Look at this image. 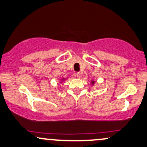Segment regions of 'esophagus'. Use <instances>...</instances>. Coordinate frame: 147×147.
<instances>
[{
	"label": "esophagus",
	"instance_id": "obj_1",
	"mask_svg": "<svg viewBox=\"0 0 147 147\" xmlns=\"http://www.w3.org/2000/svg\"><path fill=\"white\" fill-rule=\"evenodd\" d=\"M77 78H79V79H80L81 77H82V72H77Z\"/></svg>",
	"mask_w": 147,
	"mask_h": 147
}]
</instances>
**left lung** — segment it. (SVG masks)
<instances>
[{
    "instance_id": "left-lung-1",
    "label": "left lung",
    "mask_w": 147,
    "mask_h": 147,
    "mask_svg": "<svg viewBox=\"0 0 147 147\" xmlns=\"http://www.w3.org/2000/svg\"><path fill=\"white\" fill-rule=\"evenodd\" d=\"M91 84H95V81H92V82H91Z\"/></svg>"
}]
</instances>
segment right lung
Here are the masks:
<instances>
[{
  "mask_svg": "<svg viewBox=\"0 0 147 147\" xmlns=\"http://www.w3.org/2000/svg\"><path fill=\"white\" fill-rule=\"evenodd\" d=\"M64 80H65V79H61V81H62V82H63Z\"/></svg>",
  "mask_w": 147,
  "mask_h": 147,
  "instance_id": "obj_1",
  "label": "right lung"
}]
</instances>
